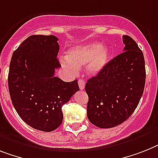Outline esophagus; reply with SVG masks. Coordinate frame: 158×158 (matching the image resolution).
Returning <instances> with one entry per match:
<instances>
[{"label":"esophagus","instance_id":"1","mask_svg":"<svg viewBox=\"0 0 158 158\" xmlns=\"http://www.w3.org/2000/svg\"><path fill=\"white\" fill-rule=\"evenodd\" d=\"M78 85H79V88L80 89H85V82L83 79H79L78 80Z\"/></svg>","mask_w":158,"mask_h":158}]
</instances>
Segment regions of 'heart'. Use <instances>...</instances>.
<instances>
[{
  "label": "heart",
  "instance_id": "1",
  "mask_svg": "<svg viewBox=\"0 0 158 158\" xmlns=\"http://www.w3.org/2000/svg\"><path fill=\"white\" fill-rule=\"evenodd\" d=\"M110 57L107 48L98 44H90L71 48L65 58L61 59V64L69 71L76 72L78 68L87 63L89 74H98L105 67Z\"/></svg>",
  "mask_w": 158,
  "mask_h": 158
}]
</instances>
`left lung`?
Wrapping results in <instances>:
<instances>
[{
	"instance_id": "obj_1",
	"label": "left lung",
	"mask_w": 158,
	"mask_h": 158,
	"mask_svg": "<svg viewBox=\"0 0 158 158\" xmlns=\"http://www.w3.org/2000/svg\"><path fill=\"white\" fill-rule=\"evenodd\" d=\"M123 52L109 61L85 84L87 116L100 128L116 127L137 107L145 85L144 55L135 40L123 35Z\"/></svg>"
}]
</instances>
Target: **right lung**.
Returning <instances> with one entry per match:
<instances>
[{"label":"right lung","mask_w":158,"mask_h":158,"mask_svg":"<svg viewBox=\"0 0 158 158\" xmlns=\"http://www.w3.org/2000/svg\"><path fill=\"white\" fill-rule=\"evenodd\" d=\"M54 35H31L13 53L8 76L12 103L18 115L33 128L52 131L63 121L62 106L79 90L77 80L55 77L60 67V46Z\"/></svg>","instance_id":"1"}]
</instances>
